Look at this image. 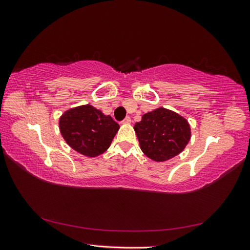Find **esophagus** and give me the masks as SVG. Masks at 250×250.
<instances>
[{"instance_id": "34e87169", "label": "esophagus", "mask_w": 250, "mask_h": 250, "mask_svg": "<svg viewBox=\"0 0 250 250\" xmlns=\"http://www.w3.org/2000/svg\"><path fill=\"white\" fill-rule=\"evenodd\" d=\"M131 122V118L130 117H126V118H125L124 120H122V124L124 125H129Z\"/></svg>"}]
</instances>
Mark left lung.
I'll return each instance as SVG.
<instances>
[{"instance_id":"1","label":"left lung","mask_w":250,"mask_h":250,"mask_svg":"<svg viewBox=\"0 0 250 250\" xmlns=\"http://www.w3.org/2000/svg\"><path fill=\"white\" fill-rule=\"evenodd\" d=\"M143 153L155 162L179 155L191 139V126L184 117L172 110L158 108L145 113L134 125Z\"/></svg>"}]
</instances>
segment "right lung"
I'll list each match as a JSON object with an SVG mask.
<instances>
[{"label":"right lung","instance_id":"1","mask_svg":"<svg viewBox=\"0 0 250 250\" xmlns=\"http://www.w3.org/2000/svg\"><path fill=\"white\" fill-rule=\"evenodd\" d=\"M58 124L67 145L88 158H96L107 151L120 128L111 117L91 104L67 110Z\"/></svg>","mask_w":250,"mask_h":250}]
</instances>
